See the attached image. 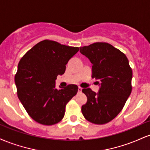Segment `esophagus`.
Segmentation results:
<instances>
[{"label": "esophagus", "mask_w": 150, "mask_h": 150, "mask_svg": "<svg viewBox=\"0 0 150 150\" xmlns=\"http://www.w3.org/2000/svg\"><path fill=\"white\" fill-rule=\"evenodd\" d=\"M82 87H78V92H82Z\"/></svg>", "instance_id": "34e87169"}]
</instances>
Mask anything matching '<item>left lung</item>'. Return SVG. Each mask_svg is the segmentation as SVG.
Listing matches in <instances>:
<instances>
[{"mask_svg": "<svg viewBox=\"0 0 150 150\" xmlns=\"http://www.w3.org/2000/svg\"><path fill=\"white\" fill-rule=\"evenodd\" d=\"M80 51L92 63L93 78L101 82L97 94L89 88L82 90L87 97L82 113L91 123L105 124L118 116L131 93L132 69L124 53L108 43H94Z\"/></svg>", "mask_w": 150, "mask_h": 150, "instance_id": "8db88e82", "label": "left lung"}]
</instances>
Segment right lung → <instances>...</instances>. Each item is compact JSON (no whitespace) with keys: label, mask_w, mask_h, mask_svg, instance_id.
<instances>
[{"label":"right lung","mask_w":150,"mask_h":150,"mask_svg":"<svg viewBox=\"0 0 150 150\" xmlns=\"http://www.w3.org/2000/svg\"><path fill=\"white\" fill-rule=\"evenodd\" d=\"M78 47L55 41H42L22 56L15 76L18 97L32 119L51 125L64 117L65 106L78 91L75 85L56 87V79L65 71L66 64Z\"/></svg>","instance_id":"add662e5"}]
</instances>
